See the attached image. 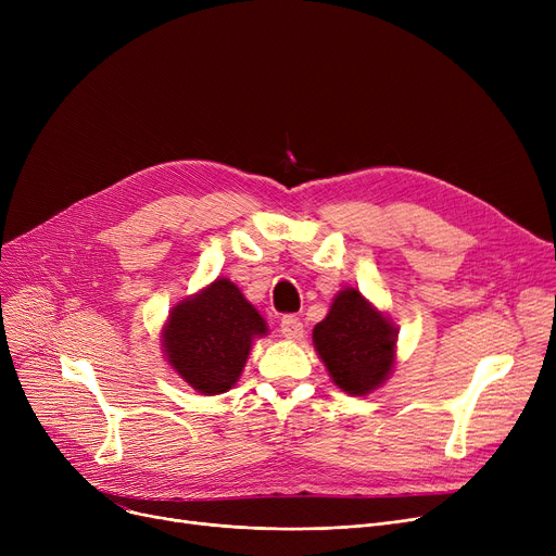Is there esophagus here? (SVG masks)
I'll use <instances>...</instances> for the list:
<instances>
[{"mask_svg": "<svg viewBox=\"0 0 556 556\" xmlns=\"http://www.w3.org/2000/svg\"><path fill=\"white\" fill-rule=\"evenodd\" d=\"M281 336L288 340H300L304 336V327L300 323V317L283 315L281 317Z\"/></svg>", "mask_w": 556, "mask_h": 556, "instance_id": "obj_1", "label": "esophagus"}]
</instances>
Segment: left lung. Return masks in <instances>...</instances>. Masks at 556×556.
I'll list each match as a JSON object with an SVG mask.
<instances>
[{
	"label": "left lung",
	"mask_w": 556,
	"mask_h": 556,
	"mask_svg": "<svg viewBox=\"0 0 556 556\" xmlns=\"http://www.w3.org/2000/svg\"><path fill=\"white\" fill-rule=\"evenodd\" d=\"M313 344L333 383L346 394L365 396L392 374L396 327L356 288H344L315 325Z\"/></svg>",
	"instance_id": "obj_1"
}]
</instances>
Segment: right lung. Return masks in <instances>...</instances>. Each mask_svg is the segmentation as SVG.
Returning a JSON list of instances; mask_svg holds the SVG:
<instances>
[{"label":"right lung","mask_w":556,"mask_h":556,"mask_svg":"<svg viewBox=\"0 0 556 556\" xmlns=\"http://www.w3.org/2000/svg\"><path fill=\"white\" fill-rule=\"evenodd\" d=\"M268 333L266 319L229 279H216L173 306L162 331L168 365L204 396L227 392L245 367L252 340Z\"/></svg>","instance_id":"1"}]
</instances>
